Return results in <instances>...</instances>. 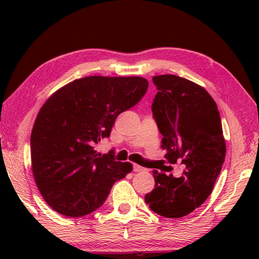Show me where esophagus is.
I'll use <instances>...</instances> for the list:
<instances>
[{
	"label": "esophagus",
	"instance_id": "1",
	"mask_svg": "<svg viewBox=\"0 0 259 259\" xmlns=\"http://www.w3.org/2000/svg\"><path fill=\"white\" fill-rule=\"evenodd\" d=\"M134 171H136V172H144V171H146V168H144V166L139 165V164H134Z\"/></svg>",
	"mask_w": 259,
	"mask_h": 259
}]
</instances>
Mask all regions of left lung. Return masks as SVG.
Wrapping results in <instances>:
<instances>
[{"label":"left lung","mask_w":259,"mask_h":259,"mask_svg":"<svg viewBox=\"0 0 259 259\" xmlns=\"http://www.w3.org/2000/svg\"><path fill=\"white\" fill-rule=\"evenodd\" d=\"M157 94L153 117L169 163L185 164L176 178L153 170L155 187L145 195L151 210L166 218H181L199 208L211 194L226 154L217 105L204 88L171 74L153 76Z\"/></svg>","instance_id":"obj_1"}]
</instances>
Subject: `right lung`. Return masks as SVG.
Here are the masks:
<instances>
[{
  "label": "right lung",
  "mask_w": 259,
  "mask_h": 259,
  "mask_svg": "<svg viewBox=\"0 0 259 259\" xmlns=\"http://www.w3.org/2000/svg\"><path fill=\"white\" fill-rule=\"evenodd\" d=\"M144 77L87 76L60 88L38 112L30 135L32 171L46 202L67 217L102 205L113 184L131 172L130 162L100 154L116 117L146 94Z\"/></svg>",
  "instance_id": "add662e5"
}]
</instances>
